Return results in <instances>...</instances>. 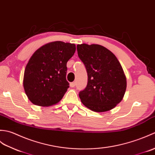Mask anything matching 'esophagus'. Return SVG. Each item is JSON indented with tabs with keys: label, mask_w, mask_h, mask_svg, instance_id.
<instances>
[{
	"label": "esophagus",
	"mask_w": 155,
	"mask_h": 155,
	"mask_svg": "<svg viewBox=\"0 0 155 155\" xmlns=\"http://www.w3.org/2000/svg\"><path fill=\"white\" fill-rule=\"evenodd\" d=\"M75 85H76V83H75V81L71 82V83H70V86H71V87H74L75 86Z\"/></svg>",
	"instance_id": "esophagus-1"
}]
</instances>
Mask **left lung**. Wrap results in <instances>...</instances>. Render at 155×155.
<instances>
[{
    "instance_id": "left-lung-1",
    "label": "left lung",
    "mask_w": 155,
    "mask_h": 155,
    "mask_svg": "<svg viewBox=\"0 0 155 155\" xmlns=\"http://www.w3.org/2000/svg\"><path fill=\"white\" fill-rule=\"evenodd\" d=\"M78 54L87 73V84L79 96L85 107L107 111L119 104L127 87L126 77L116 56L98 44H78Z\"/></svg>"
}]
</instances>
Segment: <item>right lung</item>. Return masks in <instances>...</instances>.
Segmentation results:
<instances>
[{"label":"right lung","instance_id":"1","mask_svg":"<svg viewBox=\"0 0 155 155\" xmlns=\"http://www.w3.org/2000/svg\"><path fill=\"white\" fill-rule=\"evenodd\" d=\"M75 51L74 44L61 41L46 44L38 49L27 64L23 85L34 105L48 107L59 102L69 86L67 62Z\"/></svg>","mask_w":155,"mask_h":155}]
</instances>
